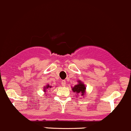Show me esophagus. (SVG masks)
<instances>
[{
    "mask_svg": "<svg viewBox=\"0 0 131 131\" xmlns=\"http://www.w3.org/2000/svg\"><path fill=\"white\" fill-rule=\"evenodd\" d=\"M61 84H62V86H66V82L65 80H62L61 81Z\"/></svg>",
    "mask_w": 131,
    "mask_h": 131,
    "instance_id": "esophagus-1",
    "label": "esophagus"
}]
</instances>
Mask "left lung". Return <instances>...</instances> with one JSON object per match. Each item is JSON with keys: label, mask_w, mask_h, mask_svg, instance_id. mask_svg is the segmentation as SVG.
Wrapping results in <instances>:
<instances>
[{"label": "left lung", "mask_w": 131, "mask_h": 131, "mask_svg": "<svg viewBox=\"0 0 131 131\" xmlns=\"http://www.w3.org/2000/svg\"><path fill=\"white\" fill-rule=\"evenodd\" d=\"M79 82V84L74 86V87L72 88V91L74 93H81V95H84V93H85L86 87L83 83H82L81 81Z\"/></svg>", "instance_id": "1"}]
</instances>
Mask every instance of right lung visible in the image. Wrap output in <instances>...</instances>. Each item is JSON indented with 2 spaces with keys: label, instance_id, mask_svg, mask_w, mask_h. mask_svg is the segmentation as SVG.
I'll use <instances>...</instances> for the list:
<instances>
[{
  "label": "right lung",
  "instance_id": "right-lung-1",
  "mask_svg": "<svg viewBox=\"0 0 131 131\" xmlns=\"http://www.w3.org/2000/svg\"><path fill=\"white\" fill-rule=\"evenodd\" d=\"M48 88H50L51 86H49V85H48H48H47V86H46L45 88H44V91H46V90H46V89H48Z\"/></svg>",
  "mask_w": 131,
  "mask_h": 131
}]
</instances>
